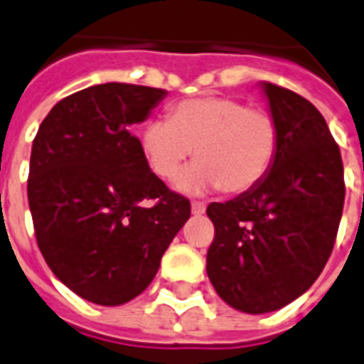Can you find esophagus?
<instances>
[{
    "instance_id": "34e87169",
    "label": "esophagus",
    "mask_w": 364,
    "mask_h": 364,
    "mask_svg": "<svg viewBox=\"0 0 364 364\" xmlns=\"http://www.w3.org/2000/svg\"><path fill=\"white\" fill-rule=\"evenodd\" d=\"M191 208H193L194 215H202V213H204V211H205V204H204V202H193V205H191Z\"/></svg>"
}]
</instances>
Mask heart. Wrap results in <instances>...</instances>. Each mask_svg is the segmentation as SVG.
Listing matches in <instances>:
<instances>
[{
    "instance_id": "b5f03b06",
    "label": "heart",
    "mask_w": 364,
    "mask_h": 364,
    "mask_svg": "<svg viewBox=\"0 0 364 364\" xmlns=\"http://www.w3.org/2000/svg\"><path fill=\"white\" fill-rule=\"evenodd\" d=\"M277 145L276 117L228 96L177 102L168 121H151L141 132V153L160 179H173L194 151L196 164L177 181L188 193L253 191L272 170Z\"/></svg>"
}]
</instances>
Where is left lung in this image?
<instances>
[{"mask_svg": "<svg viewBox=\"0 0 364 364\" xmlns=\"http://www.w3.org/2000/svg\"><path fill=\"white\" fill-rule=\"evenodd\" d=\"M279 126L260 185L211 202L215 236L205 270L217 294L245 314L279 310L314 285L333 253L344 210V166L323 115L308 100L262 85Z\"/></svg>", "mask_w": 364, "mask_h": 364, "instance_id": "obj_1", "label": "left lung"}]
</instances>
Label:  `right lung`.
Wrapping results in <instances>:
<instances>
[{
    "mask_svg": "<svg viewBox=\"0 0 364 364\" xmlns=\"http://www.w3.org/2000/svg\"><path fill=\"white\" fill-rule=\"evenodd\" d=\"M164 96L94 85L60 100L31 145L28 202L39 251L65 287L94 304L143 293L191 217V202L154 176L132 132Z\"/></svg>",
    "mask_w": 364,
    "mask_h": 364,
    "instance_id": "right-lung-1",
    "label": "right lung"
}]
</instances>
